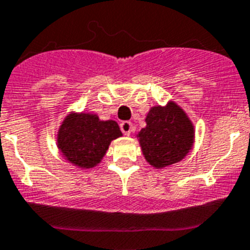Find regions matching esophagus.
I'll list each match as a JSON object with an SVG mask.
<instances>
[{
  "label": "esophagus",
  "mask_w": 250,
  "mask_h": 250,
  "mask_svg": "<svg viewBox=\"0 0 250 250\" xmlns=\"http://www.w3.org/2000/svg\"><path fill=\"white\" fill-rule=\"evenodd\" d=\"M132 129H133V127H132V123L128 122V121H125V122L121 123V131L123 132V134H131Z\"/></svg>",
  "instance_id": "esophagus-1"
}]
</instances>
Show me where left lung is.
<instances>
[{
  "mask_svg": "<svg viewBox=\"0 0 250 250\" xmlns=\"http://www.w3.org/2000/svg\"><path fill=\"white\" fill-rule=\"evenodd\" d=\"M147 125L138 132L143 156L156 168L181 161L192 148L195 131L186 113L173 102L155 105L146 117Z\"/></svg>",
  "mask_w": 250,
  "mask_h": 250,
  "instance_id": "8db88e82",
  "label": "left lung"
}]
</instances>
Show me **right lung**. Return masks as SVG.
Instances as JSON below:
<instances>
[{"mask_svg": "<svg viewBox=\"0 0 250 250\" xmlns=\"http://www.w3.org/2000/svg\"><path fill=\"white\" fill-rule=\"evenodd\" d=\"M121 136L116 121H101L90 113H70L58 132V148L74 166L92 168L101 164L110 142Z\"/></svg>", "mask_w": 250, "mask_h": 250, "instance_id": "obj_1", "label": "right lung"}]
</instances>
